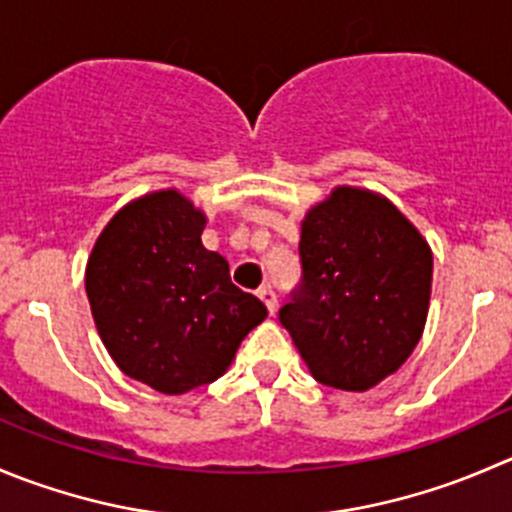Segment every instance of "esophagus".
Segmentation results:
<instances>
[{
  "label": "esophagus",
  "instance_id": "1",
  "mask_svg": "<svg viewBox=\"0 0 512 512\" xmlns=\"http://www.w3.org/2000/svg\"><path fill=\"white\" fill-rule=\"evenodd\" d=\"M257 297H260V300L265 302V307H267V310H270V315H275V310H277L275 290H272L270 285H265V287H260V290H257Z\"/></svg>",
  "mask_w": 512,
  "mask_h": 512
}]
</instances>
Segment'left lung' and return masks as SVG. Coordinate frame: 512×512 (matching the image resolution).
Here are the masks:
<instances>
[{
  "mask_svg": "<svg viewBox=\"0 0 512 512\" xmlns=\"http://www.w3.org/2000/svg\"><path fill=\"white\" fill-rule=\"evenodd\" d=\"M302 280L280 322L312 377L362 393L393 375L423 335L433 252L370 190L337 187L302 220Z\"/></svg>",
  "mask_w": 512,
  "mask_h": 512,
  "instance_id": "obj_1",
  "label": "left lung"
}]
</instances>
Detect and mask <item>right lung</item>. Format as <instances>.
Masks as SVG:
<instances>
[{"mask_svg": "<svg viewBox=\"0 0 512 512\" xmlns=\"http://www.w3.org/2000/svg\"><path fill=\"white\" fill-rule=\"evenodd\" d=\"M205 215L177 190L124 205L87 262L89 307L124 375L182 395L225 375L267 307L232 285L230 265L202 245Z\"/></svg>", "mask_w": 512, "mask_h": 512, "instance_id": "obj_1", "label": "right lung"}]
</instances>
